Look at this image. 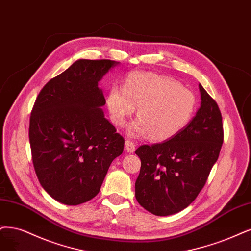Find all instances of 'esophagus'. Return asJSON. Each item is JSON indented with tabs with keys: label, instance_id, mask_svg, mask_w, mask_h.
<instances>
[{
	"label": "esophagus",
	"instance_id": "esophagus-1",
	"mask_svg": "<svg viewBox=\"0 0 251 251\" xmlns=\"http://www.w3.org/2000/svg\"><path fill=\"white\" fill-rule=\"evenodd\" d=\"M125 149L128 153H133L135 151V144L131 141L125 142Z\"/></svg>",
	"mask_w": 251,
	"mask_h": 251
}]
</instances>
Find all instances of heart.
<instances>
[{"label":"heart","instance_id":"obj_1","mask_svg":"<svg viewBox=\"0 0 251 251\" xmlns=\"http://www.w3.org/2000/svg\"><path fill=\"white\" fill-rule=\"evenodd\" d=\"M106 106L118 127H123L137 108L138 118L128 126V135H150L151 140L162 142L179 133L190 122L197 109V98L168 76L137 71L126 77L123 89L110 88Z\"/></svg>","mask_w":251,"mask_h":251}]
</instances>
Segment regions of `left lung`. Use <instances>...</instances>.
Masks as SVG:
<instances>
[{
  "instance_id": "1",
  "label": "left lung",
  "mask_w": 251,
  "mask_h": 251,
  "mask_svg": "<svg viewBox=\"0 0 251 251\" xmlns=\"http://www.w3.org/2000/svg\"><path fill=\"white\" fill-rule=\"evenodd\" d=\"M199 89L201 106L179 133L135 151L142 161L135 198L154 215L169 216L187 208L218 159L224 143L221 114L201 83Z\"/></svg>"
}]
</instances>
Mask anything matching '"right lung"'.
<instances>
[{
  "instance_id": "obj_1",
  "label": "right lung",
  "mask_w": 251,
  "mask_h": 251,
  "mask_svg": "<svg viewBox=\"0 0 251 251\" xmlns=\"http://www.w3.org/2000/svg\"><path fill=\"white\" fill-rule=\"evenodd\" d=\"M110 60H77L50 79L37 97L29 137L37 177L64 205L95 198L110 163L123 153L124 138L104 117L99 81L119 65Z\"/></svg>"
}]
</instances>
